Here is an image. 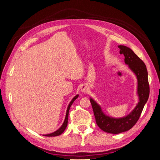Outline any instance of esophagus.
<instances>
[{
  "instance_id": "obj_1",
  "label": "esophagus",
  "mask_w": 160,
  "mask_h": 160,
  "mask_svg": "<svg viewBox=\"0 0 160 160\" xmlns=\"http://www.w3.org/2000/svg\"><path fill=\"white\" fill-rule=\"evenodd\" d=\"M81 92H83V93H88L89 91V88L87 85H82L81 88Z\"/></svg>"
}]
</instances>
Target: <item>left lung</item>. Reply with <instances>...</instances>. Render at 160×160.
<instances>
[{
	"mask_svg": "<svg viewBox=\"0 0 160 160\" xmlns=\"http://www.w3.org/2000/svg\"><path fill=\"white\" fill-rule=\"evenodd\" d=\"M118 47L120 54H123L125 57V63L128 65L129 69L136 76L138 103L127 115L122 118H113L105 114L101 105L90 98L97 125L103 132L113 134L127 132L133 128L139 119L149 95L148 74L146 65L130 48L124 45H118Z\"/></svg>",
	"mask_w": 160,
	"mask_h": 160,
	"instance_id": "left-lung-1",
	"label": "left lung"
}]
</instances>
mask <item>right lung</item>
<instances>
[{
	"mask_svg": "<svg viewBox=\"0 0 160 160\" xmlns=\"http://www.w3.org/2000/svg\"><path fill=\"white\" fill-rule=\"evenodd\" d=\"M79 97V95L77 94L72 99V100L71 101V102L69 103L68 107H67V111H66V115H65V120L63 123H62L61 126L57 130H56L55 132H52V133H49V134H45L43 135L44 136H47V137H55V136H58V135H60L62 132H64V131L65 130L67 126V123H68V116H69V109H70V108L71 105L72 104V103L74 102V101L76 100V99L78 98Z\"/></svg>",
	"mask_w": 160,
	"mask_h": 160,
	"instance_id": "right-lung-1",
	"label": "right lung"
}]
</instances>
